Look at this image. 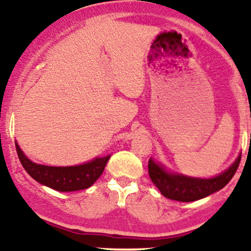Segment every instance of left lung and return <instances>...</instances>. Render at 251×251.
Wrapping results in <instances>:
<instances>
[{"label": "left lung", "instance_id": "left-lung-1", "mask_svg": "<svg viewBox=\"0 0 251 251\" xmlns=\"http://www.w3.org/2000/svg\"><path fill=\"white\" fill-rule=\"evenodd\" d=\"M241 154L226 172L213 178H196L167 172L162 164L150 158L148 172L150 179L167 199L178 202H193L207 197L226 187L240 166Z\"/></svg>", "mask_w": 251, "mask_h": 251}]
</instances>
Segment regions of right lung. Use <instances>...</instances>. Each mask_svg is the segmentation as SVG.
Here are the masks:
<instances>
[{
  "mask_svg": "<svg viewBox=\"0 0 251 251\" xmlns=\"http://www.w3.org/2000/svg\"><path fill=\"white\" fill-rule=\"evenodd\" d=\"M20 162L29 175L38 183L57 191H76L87 189L102 175L110 156L96 157L84 164L73 167H50L34 163L23 154L19 144L15 142Z\"/></svg>",
  "mask_w": 251,
  "mask_h": 251,
  "instance_id": "1",
  "label": "right lung"
}]
</instances>
